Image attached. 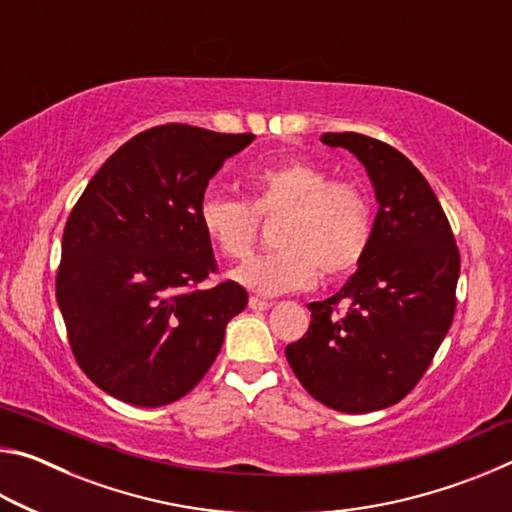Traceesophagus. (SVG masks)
I'll return each instance as SVG.
<instances>
[{
	"label": "esophagus",
	"instance_id": "obj_1",
	"mask_svg": "<svg viewBox=\"0 0 512 512\" xmlns=\"http://www.w3.org/2000/svg\"><path fill=\"white\" fill-rule=\"evenodd\" d=\"M248 307L253 309V311H266V309L273 307V302L262 300V298H250V300H248Z\"/></svg>",
	"mask_w": 512,
	"mask_h": 512
}]
</instances>
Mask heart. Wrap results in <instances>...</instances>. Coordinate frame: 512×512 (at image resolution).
I'll use <instances>...</instances> for the list:
<instances>
[{
	"mask_svg": "<svg viewBox=\"0 0 512 512\" xmlns=\"http://www.w3.org/2000/svg\"><path fill=\"white\" fill-rule=\"evenodd\" d=\"M246 203L205 196L198 225L216 253L244 259L253 250L257 221L271 228L277 250L248 259L230 273L257 296L309 289L318 280H341L359 268L372 237L368 194L348 180H329L318 164L287 158L268 162L241 178Z\"/></svg>",
	"mask_w": 512,
	"mask_h": 512,
	"instance_id": "1",
	"label": "heart"
}]
</instances>
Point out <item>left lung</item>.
Here are the masks:
<instances>
[{
    "label": "left lung",
    "instance_id": "1",
    "mask_svg": "<svg viewBox=\"0 0 512 512\" xmlns=\"http://www.w3.org/2000/svg\"><path fill=\"white\" fill-rule=\"evenodd\" d=\"M359 158L379 210L368 253L339 293L311 302V323L287 359L320 404L341 413L393 406L413 391L456 311L461 255L436 194L391 144L325 133Z\"/></svg>",
    "mask_w": 512,
    "mask_h": 512
}]
</instances>
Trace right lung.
<instances>
[{
	"mask_svg": "<svg viewBox=\"0 0 512 512\" xmlns=\"http://www.w3.org/2000/svg\"><path fill=\"white\" fill-rule=\"evenodd\" d=\"M253 140L149 128L103 162L74 205L56 300L74 359L101 391L151 409L180 400L210 370L248 293L232 280L201 287L216 259L198 205L223 162Z\"/></svg>",
	"mask_w": 512,
	"mask_h": 512,
	"instance_id": "1",
	"label": "right lung"
}]
</instances>
